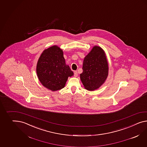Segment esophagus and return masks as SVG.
Returning <instances> with one entry per match:
<instances>
[{"label": "esophagus", "mask_w": 147, "mask_h": 147, "mask_svg": "<svg viewBox=\"0 0 147 147\" xmlns=\"http://www.w3.org/2000/svg\"><path fill=\"white\" fill-rule=\"evenodd\" d=\"M74 76L75 77H77L78 76V72H77V71H74Z\"/></svg>", "instance_id": "1"}]
</instances>
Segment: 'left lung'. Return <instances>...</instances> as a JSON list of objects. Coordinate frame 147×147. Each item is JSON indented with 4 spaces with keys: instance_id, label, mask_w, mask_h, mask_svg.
Listing matches in <instances>:
<instances>
[{
    "instance_id": "left-lung-1",
    "label": "left lung",
    "mask_w": 147,
    "mask_h": 147,
    "mask_svg": "<svg viewBox=\"0 0 147 147\" xmlns=\"http://www.w3.org/2000/svg\"><path fill=\"white\" fill-rule=\"evenodd\" d=\"M80 79L85 88L88 90L98 89L105 82L108 75V64L103 50L94 46L84 58Z\"/></svg>"
}]
</instances>
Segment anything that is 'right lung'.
I'll return each instance as SVG.
<instances>
[{"instance_id": "obj_1", "label": "right lung", "mask_w": 147, "mask_h": 147, "mask_svg": "<svg viewBox=\"0 0 147 147\" xmlns=\"http://www.w3.org/2000/svg\"><path fill=\"white\" fill-rule=\"evenodd\" d=\"M36 71L42 85L52 91L63 88L68 77L74 75L65 64L62 50L57 46L44 51L38 60Z\"/></svg>"}]
</instances>
